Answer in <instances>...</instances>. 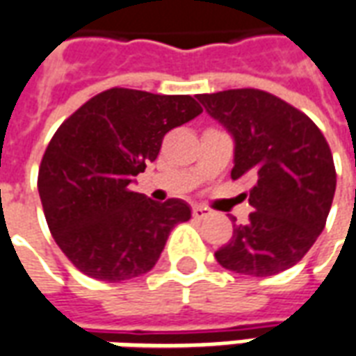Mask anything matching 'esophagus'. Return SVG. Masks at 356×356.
I'll return each mask as SVG.
<instances>
[{
  "label": "esophagus",
  "instance_id": "esophagus-1",
  "mask_svg": "<svg viewBox=\"0 0 356 356\" xmlns=\"http://www.w3.org/2000/svg\"><path fill=\"white\" fill-rule=\"evenodd\" d=\"M193 216L194 219H206V217H209V209L202 208V206H194Z\"/></svg>",
  "mask_w": 356,
  "mask_h": 356
}]
</instances>
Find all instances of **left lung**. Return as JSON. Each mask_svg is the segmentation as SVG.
<instances>
[{"mask_svg": "<svg viewBox=\"0 0 356 356\" xmlns=\"http://www.w3.org/2000/svg\"><path fill=\"white\" fill-rule=\"evenodd\" d=\"M234 140L232 179L250 177V221L216 252L221 267L270 276L301 261L324 231L336 168L322 131L303 112L261 89L196 95Z\"/></svg>", "mask_w": 356, "mask_h": 356, "instance_id": "1", "label": "left lung"}]
</instances>
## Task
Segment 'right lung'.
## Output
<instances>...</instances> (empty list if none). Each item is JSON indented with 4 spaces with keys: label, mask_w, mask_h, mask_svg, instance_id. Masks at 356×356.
I'll use <instances>...</instances> for the list:
<instances>
[{
    "label": "right lung",
    "mask_w": 356,
    "mask_h": 356,
    "mask_svg": "<svg viewBox=\"0 0 356 356\" xmlns=\"http://www.w3.org/2000/svg\"><path fill=\"white\" fill-rule=\"evenodd\" d=\"M202 114L191 95L114 88L60 125L43 154L38 191L53 238L83 275L122 282L148 273L170 232L191 219L185 200L154 202L131 183L165 133Z\"/></svg>",
    "instance_id": "right-lung-1"
}]
</instances>
